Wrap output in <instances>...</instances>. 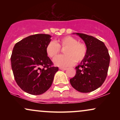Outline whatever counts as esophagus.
Masks as SVG:
<instances>
[{"label": "esophagus", "instance_id": "esophagus-1", "mask_svg": "<svg viewBox=\"0 0 120 120\" xmlns=\"http://www.w3.org/2000/svg\"><path fill=\"white\" fill-rule=\"evenodd\" d=\"M59 69H60V70H62V71H65V70L67 69V68H63V67H60V68H59Z\"/></svg>", "mask_w": 120, "mask_h": 120}]
</instances>
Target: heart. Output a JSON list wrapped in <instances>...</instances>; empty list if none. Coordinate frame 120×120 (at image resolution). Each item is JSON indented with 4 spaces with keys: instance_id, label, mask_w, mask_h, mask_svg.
Wrapping results in <instances>:
<instances>
[{
    "instance_id": "heart-1",
    "label": "heart",
    "mask_w": 120,
    "mask_h": 120,
    "mask_svg": "<svg viewBox=\"0 0 120 120\" xmlns=\"http://www.w3.org/2000/svg\"><path fill=\"white\" fill-rule=\"evenodd\" d=\"M65 55H60L53 60L56 66L67 67L73 65L75 62L80 63L85 58L87 49L85 44L78 42L74 37L65 36L59 38L57 43L54 41H50L47 45L46 51L49 57L54 58L61 51V48H65Z\"/></svg>"
}]
</instances>
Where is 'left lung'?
<instances>
[{"instance_id": "left-lung-1", "label": "left lung", "mask_w": 120, "mask_h": 120, "mask_svg": "<svg viewBox=\"0 0 120 120\" xmlns=\"http://www.w3.org/2000/svg\"><path fill=\"white\" fill-rule=\"evenodd\" d=\"M83 40L87 52L85 58L75 67L76 73L70 79L74 89L81 93L93 91L104 83L110 62V56L104 43L93 36L76 33Z\"/></svg>"}]
</instances>
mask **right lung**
I'll return each instance as SVG.
<instances>
[{"label":"right lung","mask_w":120,"mask_h":120,"mask_svg":"<svg viewBox=\"0 0 120 120\" xmlns=\"http://www.w3.org/2000/svg\"><path fill=\"white\" fill-rule=\"evenodd\" d=\"M51 35L38 34L19 41L13 47L11 67L16 83L23 91L41 95L51 86L58 67L47 56V45Z\"/></svg>","instance_id":"add662e5"}]
</instances>
